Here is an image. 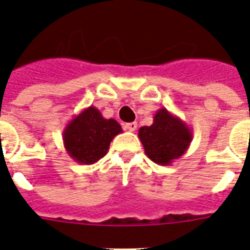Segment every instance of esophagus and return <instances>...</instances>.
<instances>
[{
	"instance_id": "1",
	"label": "esophagus",
	"mask_w": 250,
	"mask_h": 250,
	"mask_svg": "<svg viewBox=\"0 0 250 250\" xmlns=\"http://www.w3.org/2000/svg\"><path fill=\"white\" fill-rule=\"evenodd\" d=\"M125 128L127 129V131H135V129L137 128V123L136 122H131V123H125Z\"/></svg>"
}]
</instances>
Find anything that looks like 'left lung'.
<instances>
[{"mask_svg":"<svg viewBox=\"0 0 250 250\" xmlns=\"http://www.w3.org/2000/svg\"><path fill=\"white\" fill-rule=\"evenodd\" d=\"M192 137V129L165 107L157 111L152 125L139 129L145 154L161 166H170L174 160L182 157L189 148Z\"/></svg>","mask_w":250,"mask_h":250,"instance_id":"obj_1","label":"left lung"}]
</instances>
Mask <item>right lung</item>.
<instances>
[{
    "label": "right lung",
    "instance_id": "obj_1",
    "mask_svg": "<svg viewBox=\"0 0 250 250\" xmlns=\"http://www.w3.org/2000/svg\"><path fill=\"white\" fill-rule=\"evenodd\" d=\"M122 132L123 129L115 119H105L100 110L89 106L68 122L62 139L72 160L92 165L106 156L111 140Z\"/></svg>",
    "mask_w": 250,
    "mask_h": 250
}]
</instances>
